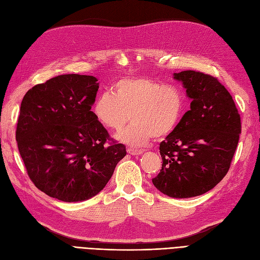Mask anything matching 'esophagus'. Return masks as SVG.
<instances>
[{"mask_svg": "<svg viewBox=\"0 0 260 260\" xmlns=\"http://www.w3.org/2000/svg\"><path fill=\"white\" fill-rule=\"evenodd\" d=\"M127 152L133 156H139V155H142L144 153L143 149H137V148H128Z\"/></svg>", "mask_w": 260, "mask_h": 260, "instance_id": "1", "label": "esophagus"}]
</instances>
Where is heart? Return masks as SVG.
I'll return each instance as SVG.
<instances>
[{
  "instance_id": "heart-1",
  "label": "heart",
  "mask_w": 260,
  "mask_h": 260,
  "mask_svg": "<svg viewBox=\"0 0 260 260\" xmlns=\"http://www.w3.org/2000/svg\"><path fill=\"white\" fill-rule=\"evenodd\" d=\"M185 107V95L179 86L162 84L145 77L117 81L112 94L101 93L92 106L96 120L106 128L120 131L116 138L132 146H143L155 137L161 139L176 129Z\"/></svg>"
}]
</instances>
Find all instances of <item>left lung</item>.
<instances>
[{
    "instance_id": "1",
    "label": "left lung",
    "mask_w": 260,
    "mask_h": 260,
    "mask_svg": "<svg viewBox=\"0 0 260 260\" xmlns=\"http://www.w3.org/2000/svg\"><path fill=\"white\" fill-rule=\"evenodd\" d=\"M191 100L180 122L159 145L157 190L175 199L199 196L226 175L241 135V118L230 93L217 78L194 70L174 74Z\"/></svg>"
}]
</instances>
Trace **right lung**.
<instances>
[{
	"mask_svg": "<svg viewBox=\"0 0 260 260\" xmlns=\"http://www.w3.org/2000/svg\"><path fill=\"white\" fill-rule=\"evenodd\" d=\"M99 82L85 75H60L23 96L16 140L28 176L39 190L62 202L99 194L127 154L107 145L108 132L91 107Z\"/></svg>",
	"mask_w": 260,
	"mask_h": 260,
	"instance_id": "add662e5",
	"label": "right lung"
}]
</instances>
